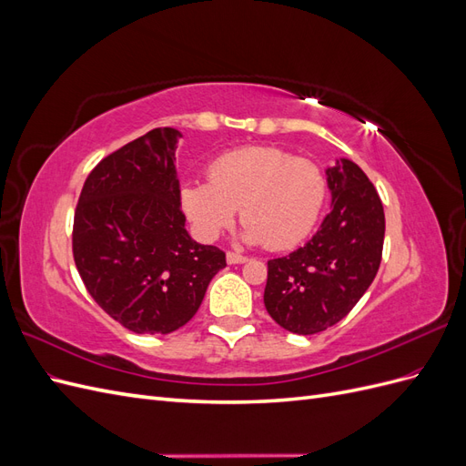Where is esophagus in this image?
<instances>
[{
    "label": "esophagus",
    "instance_id": "obj_1",
    "mask_svg": "<svg viewBox=\"0 0 466 466\" xmlns=\"http://www.w3.org/2000/svg\"><path fill=\"white\" fill-rule=\"evenodd\" d=\"M248 258L243 255H237V252H228V264H243Z\"/></svg>",
    "mask_w": 466,
    "mask_h": 466
}]
</instances>
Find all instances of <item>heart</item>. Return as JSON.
Segmentation results:
<instances>
[{
    "label": "heart",
    "instance_id": "obj_1",
    "mask_svg": "<svg viewBox=\"0 0 466 466\" xmlns=\"http://www.w3.org/2000/svg\"><path fill=\"white\" fill-rule=\"evenodd\" d=\"M209 180H187L180 206L202 238H218L237 209L243 238L270 250H288L313 231L327 198L319 165L278 147H243L209 165Z\"/></svg>",
    "mask_w": 466,
    "mask_h": 466
}]
</instances>
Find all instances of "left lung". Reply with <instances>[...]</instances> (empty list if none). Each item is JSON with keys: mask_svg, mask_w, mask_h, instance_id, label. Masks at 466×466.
<instances>
[{"mask_svg": "<svg viewBox=\"0 0 466 466\" xmlns=\"http://www.w3.org/2000/svg\"><path fill=\"white\" fill-rule=\"evenodd\" d=\"M330 214L311 241L268 260L264 305L281 329L317 334L340 322L380 264L385 211L371 180L350 159L327 168Z\"/></svg>", "mask_w": 466, "mask_h": 466, "instance_id": "left-lung-1", "label": "left lung"}]
</instances>
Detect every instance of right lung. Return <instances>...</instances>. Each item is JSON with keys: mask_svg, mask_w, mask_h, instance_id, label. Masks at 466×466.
<instances>
[{"mask_svg": "<svg viewBox=\"0 0 466 466\" xmlns=\"http://www.w3.org/2000/svg\"><path fill=\"white\" fill-rule=\"evenodd\" d=\"M155 128L89 173L74 218V260L91 298L136 334H168L196 315L225 252L188 235L175 151Z\"/></svg>", "mask_w": 466, "mask_h": 466, "instance_id": "1", "label": "right lung"}]
</instances>
